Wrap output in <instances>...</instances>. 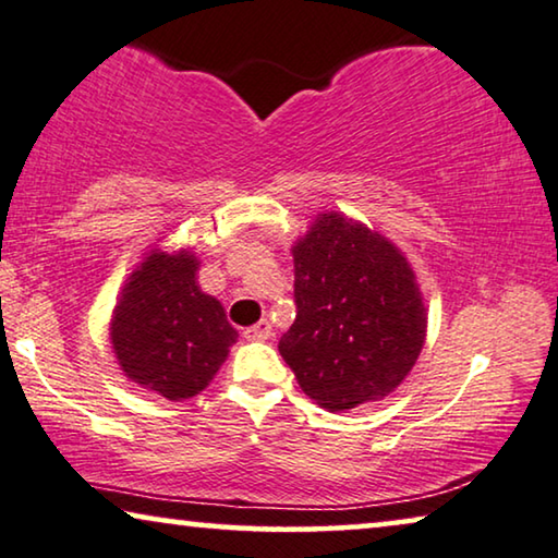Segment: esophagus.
<instances>
[{"label":"esophagus","instance_id":"esophagus-1","mask_svg":"<svg viewBox=\"0 0 558 558\" xmlns=\"http://www.w3.org/2000/svg\"><path fill=\"white\" fill-rule=\"evenodd\" d=\"M271 335H274V329H271V322H266V319L256 322L254 327L244 329V337H246V339H252V342H264V339H269Z\"/></svg>","mask_w":558,"mask_h":558}]
</instances>
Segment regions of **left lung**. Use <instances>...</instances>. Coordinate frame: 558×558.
<instances>
[{"mask_svg":"<svg viewBox=\"0 0 558 558\" xmlns=\"http://www.w3.org/2000/svg\"><path fill=\"white\" fill-rule=\"evenodd\" d=\"M296 317L281 357L317 405L383 400L413 369L425 304L402 252L342 214H319L292 246Z\"/></svg>","mask_w":558,"mask_h":558,"instance_id":"obj_1","label":"left lung"}]
</instances>
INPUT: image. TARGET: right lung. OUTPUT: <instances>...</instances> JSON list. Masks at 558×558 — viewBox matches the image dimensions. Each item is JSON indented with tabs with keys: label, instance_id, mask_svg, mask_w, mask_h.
<instances>
[{
	"label": "right lung",
	"instance_id": "add662e5",
	"mask_svg": "<svg viewBox=\"0 0 558 558\" xmlns=\"http://www.w3.org/2000/svg\"><path fill=\"white\" fill-rule=\"evenodd\" d=\"M196 271L191 252L153 248L128 277L110 322L125 377L173 402L206 390L239 337L219 299L201 292Z\"/></svg>",
	"mask_w": 558,
	"mask_h": 558
}]
</instances>
